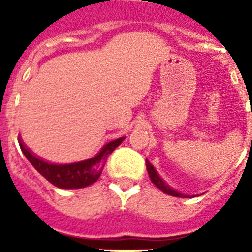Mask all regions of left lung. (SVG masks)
<instances>
[{
	"mask_svg": "<svg viewBox=\"0 0 252 252\" xmlns=\"http://www.w3.org/2000/svg\"><path fill=\"white\" fill-rule=\"evenodd\" d=\"M147 169H148V174H149V178H150V180H152L153 184H154L157 188H159V189H160L163 192H165V194H168V195H171V196H176V197H191L190 195H184V194H182V192L171 189V188L169 187V185L166 184L163 179H161L160 176H159V174L157 173V170L154 169V166H153L152 164L148 161V159H147Z\"/></svg>",
	"mask_w": 252,
	"mask_h": 252,
	"instance_id": "1",
	"label": "left lung"
}]
</instances>
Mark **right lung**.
<instances>
[{"mask_svg": "<svg viewBox=\"0 0 252 252\" xmlns=\"http://www.w3.org/2000/svg\"><path fill=\"white\" fill-rule=\"evenodd\" d=\"M123 139L124 138H119V139H115L105 144L102 150L93 158L70 164L48 163V161L36 157L23 144L22 140L20 139L18 143H20L21 150L28 159V161L51 184L60 189H81V188H86L97 182L102 174L103 168H104L108 155L112 154L113 150L123 142Z\"/></svg>", "mask_w": 252, "mask_h": 252, "instance_id": "right-lung-1", "label": "right lung"}]
</instances>
